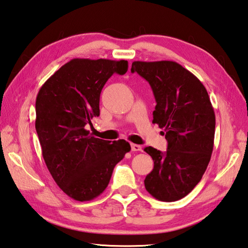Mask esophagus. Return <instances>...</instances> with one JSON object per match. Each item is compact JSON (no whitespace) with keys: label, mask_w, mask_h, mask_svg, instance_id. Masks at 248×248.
<instances>
[{"label":"esophagus","mask_w":248,"mask_h":248,"mask_svg":"<svg viewBox=\"0 0 248 248\" xmlns=\"http://www.w3.org/2000/svg\"><path fill=\"white\" fill-rule=\"evenodd\" d=\"M131 150L132 152H142V146L138 144H131Z\"/></svg>","instance_id":"esophagus-1"}]
</instances>
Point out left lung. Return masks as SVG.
Returning a JSON list of instances; mask_svg holds the SVG:
<instances>
[{
  "instance_id": "left-lung-1",
  "label": "left lung",
  "mask_w": 248,
  "mask_h": 248,
  "mask_svg": "<svg viewBox=\"0 0 248 248\" xmlns=\"http://www.w3.org/2000/svg\"><path fill=\"white\" fill-rule=\"evenodd\" d=\"M131 72L152 87L157 103L153 123L164 130L168 140L164 153L144 149L154 160L145 188L157 200L177 201L201 181L211 160L215 113L210 96L192 73L174 61H134Z\"/></svg>"
}]
</instances>
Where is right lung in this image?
Instances as JSON below:
<instances>
[{"label": "right lung", "mask_w": 248, "mask_h": 248, "mask_svg": "<svg viewBox=\"0 0 248 248\" xmlns=\"http://www.w3.org/2000/svg\"><path fill=\"white\" fill-rule=\"evenodd\" d=\"M128 61L73 59L42 86L36 96L35 129L43 158L57 185L77 201H89L108 187L113 170L130 144L92 137L87 124L100 115V94Z\"/></svg>", "instance_id": "obj_1"}]
</instances>
